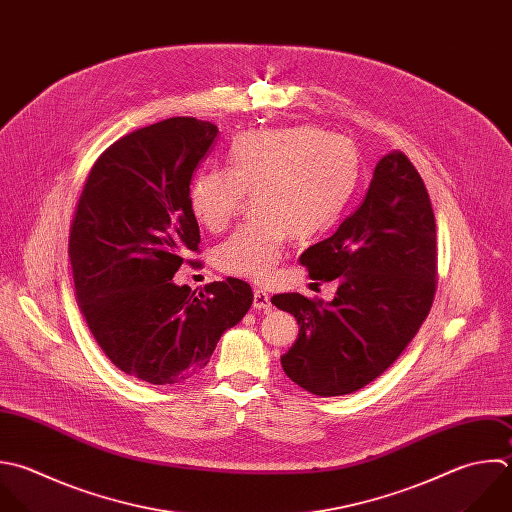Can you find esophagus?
Masks as SVG:
<instances>
[{
  "instance_id": "obj_1",
  "label": "esophagus",
  "mask_w": 512,
  "mask_h": 512,
  "mask_svg": "<svg viewBox=\"0 0 512 512\" xmlns=\"http://www.w3.org/2000/svg\"><path fill=\"white\" fill-rule=\"evenodd\" d=\"M252 306H254L256 310H270V308H272L270 296H268L264 290L256 288V290H254V302H252Z\"/></svg>"
}]
</instances>
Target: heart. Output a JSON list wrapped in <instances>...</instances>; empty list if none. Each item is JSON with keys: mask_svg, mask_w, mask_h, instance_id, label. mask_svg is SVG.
Here are the masks:
<instances>
[{"mask_svg": "<svg viewBox=\"0 0 512 512\" xmlns=\"http://www.w3.org/2000/svg\"><path fill=\"white\" fill-rule=\"evenodd\" d=\"M360 178L356 146L318 128L252 130L238 136L226 168H206L190 184V208L208 230H222L244 194L256 214L216 248V266L262 282L282 258L290 234L326 232L348 206Z\"/></svg>", "mask_w": 512, "mask_h": 512, "instance_id": "b5f03b06", "label": "heart"}]
</instances>
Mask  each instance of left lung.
Wrapping results in <instances>:
<instances>
[{
	"instance_id": "left-lung-1",
	"label": "left lung",
	"mask_w": 512,
	"mask_h": 512,
	"mask_svg": "<svg viewBox=\"0 0 512 512\" xmlns=\"http://www.w3.org/2000/svg\"><path fill=\"white\" fill-rule=\"evenodd\" d=\"M300 262L312 280L338 278V290L332 302L298 292L272 296L300 326L282 368L316 396L356 392L402 354L434 302L436 222L410 160L386 154L358 210Z\"/></svg>"
}]
</instances>
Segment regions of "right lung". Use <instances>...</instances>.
Returning <instances> with one entry per match:
<instances>
[{
	"mask_svg": "<svg viewBox=\"0 0 512 512\" xmlns=\"http://www.w3.org/2000/svg\"><path fill=\"white\" fill-rule=\"evenodd\" d=\"M218 128L168 118L114 142L92 166L70 228L78 304L104 354L132 378L176 384L198 374L254 294L238 278L200 294L174 274L200 252L190 182Z\"/></svg>",
	"mask_w": 512,
	"mask_h": 512,
	"instance_id": "add662e5",
	"label": "right lung"
}]
</instances>
